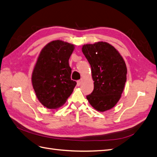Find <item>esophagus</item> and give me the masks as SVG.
I'll use <instances>...</instances> for the list:
<instances>
[{"label":"esophagus","instance_id":"obj_1","mask_svg":"<svg viewBox=\"0 0 157 157\" xmlns=\"http://www.w3.org/2000/svg\"><path fill=\"white\" fill-rule=\"evenodd\" d=\"M82 82V79L78 80V81H77V86H79L80 85H81Z\"/></svg>","mask_w":157,"mask_h":157}]
</instances>
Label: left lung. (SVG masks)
Masks as SVG:
<instances>
[{
  "instance_id": "8db88e82",
  "label": "left lung",
  "mask_w": 157,
  "mask_h": 157,
  "mask_svg": "<svg viewBox=\"0 0 157 157\" xmlns=\"http://www.w3.org/2000/svg\"><path fill=\"white\" fill-rule=\"evenodd\" d=\"M82 52L90 64L94 90L86 96L96 110L104 112L117 104L124 88L127 69L125 61L114 47L106 42L86 44Z\"/></svg>"
}]
</instances>
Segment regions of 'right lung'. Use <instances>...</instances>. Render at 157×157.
<instances>
[{"instance_id":"1","label":"right lung","mask_w":157,"mask_h":157,"mask_svg":"<svg viewBox=\"0 0 157 157\" xmlns=\"http://www.w3.org/2000/svg\"><path fill=\"white\" fill-rule=\"evenodd\" d=\"M74 45L60 40L46 45L32 74V84L39 101L49 109L63 105L77 84L71 80L69 59Z\"/></svg>"}]
</instances>
